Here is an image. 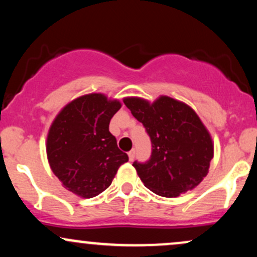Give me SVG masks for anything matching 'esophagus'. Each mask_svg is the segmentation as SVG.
<instances>
[{"mask_svg": "<svg viewBox=\"0 0 257 257\" xmlns=\"http://www.w3.org/2000/svg\"><path fill=\"white\" fill-rule=\"evenodd\" d=\"M128 157H129V161H133L135 157V150H132L131 152H128Z\"/></svg>", "mask_w": 257, "mask_h": 257, "instance_id": "esophagus-1", "label": "esophagus"}]
</instances>
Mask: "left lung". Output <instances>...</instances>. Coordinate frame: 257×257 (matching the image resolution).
Here are the masks:
<instances>
[{"instance_id":"obj_1","label":"left lung","mask_w":257,"mask_h":257,"mask_svg":"<svg viewBox=\"0 0 257 257\" xmlns=\"http://www.w3.org/2000/svg\"><path fill=\"white\" fill-rule=\"evenodd\" d=\"M123 102L151 138L150 161L133 164L144 185L168 198L197 187L209 173L214 143L196 111L167 95L153 102L126 96Z\"/></svg>"}]
</instances>
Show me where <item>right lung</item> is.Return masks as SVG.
Wrapping results in <instances>:
<instances>
[{
  "label": "right lung",
  "instance_id": "add662e5",
  "mask_svg": "<svg viewBox=\"0 0 257 257\" xmlns=\"http://www.w3.org/2000/svg\"><path fill=\"white\" fill-rule=\"evenodd\" d=\"M119 100L102 93L73 99L59 111L47 134L49 167L67 191L93 198L112 184L118 168L128 162L108 132Z\"/></svg>",
  "mask_w": 257,
  "mask_h": 257
}]
</instances>
